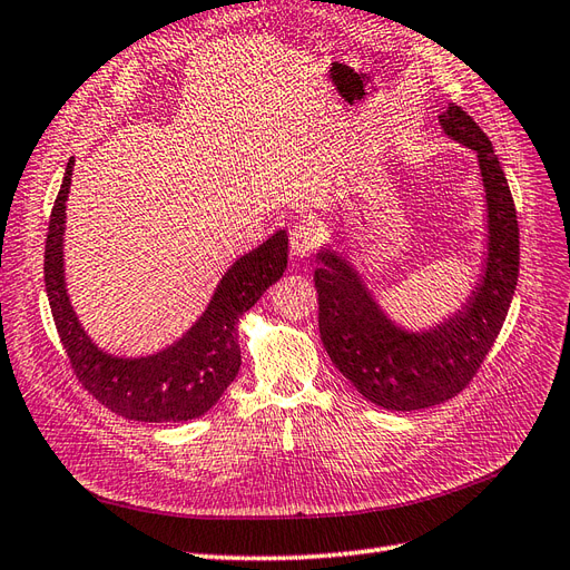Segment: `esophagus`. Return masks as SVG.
<instances>
[{"label":"esophagus","instance_id":"1","mask_svg":"<svg viewBox=\"0 0 570 570\" xmlns=\"http://www.w3.org/2000/svg\"><path fill=\"white\" fill-rule=\"evenodd\" d=\"M320 228L313 222H296L291 228V253L296 257H308L320 245Z\"/></svg>","mask_w":570,"mask_h":570}]
</instances>
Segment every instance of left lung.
<instances>
[{
    "instance_id": "1",
    "label": "left lung",
    "mask_w": 570,
    "mask_h": 570,
    "mask_svg": "<svg viewBox=\"0 0 570 570\" xmlns=\"http://www.w3.org/2000/svg\"><path fill=\"white\" fill-rule=\"evenodd\" d=\"M443 132L476 151L487 193L484 274L462 308L424 332H406L381 311L361 274L340 253H317V325L327 354L363 397L414 412L470 385L499 337L518 286L520 233L513 195L489 137L460 106L438 115Z\"/></svg>"
}]
</instances>
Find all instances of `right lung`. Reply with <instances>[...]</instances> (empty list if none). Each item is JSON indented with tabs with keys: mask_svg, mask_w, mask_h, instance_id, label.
<instances>
[{
	"mask_svg": "<svg viewBox=\"0 0 570 570\" xmlns=\"http://www.w3.org/2000/svg\"><path fill=\"white\" fill-rule=\"evenodd\" d=\"M75 158L50 214L46 240V288L71 371L91 395L118 416L164 424L207 414L240 368L238 320L282 279L288 259L286 230L233 262L197 323L164 352L141 358L110 356L83 332L65 286V218Z\"/></svg>",
	"mask_w": 570,
	"mask_h": 570,
	"instance_id": "add662e5",
	"label": "right lung"
}]
</instances>
